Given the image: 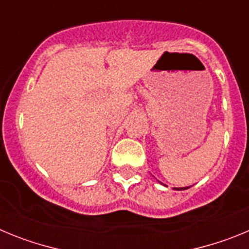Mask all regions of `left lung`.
<instances>
[{"label":"left lung","mask_w":249,"mask_h":249,"mask_svg":"<svg viewBox=\"0 0 249 249\" xmlns=\"http://www.w3.org/2000/svg\"><path fill=\"white\" fill-rule=\"evenodd\" d=\"M187 188H190V187H181V188H175L176 191H183V190H187Z\"/></svg>","instance_id":"obj_1"}]
</instances>
